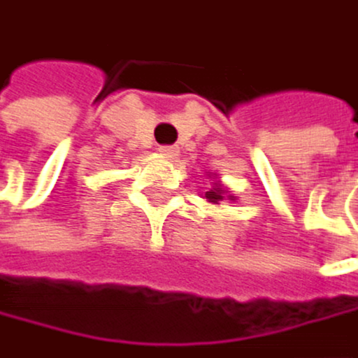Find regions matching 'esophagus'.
Wrapping results in <instances>:
<instances>
[{
	"label": "esophagus",
	"instance_id": "esophagus-1",
	"mask_svg": "<svg viewBox=\"0 0 358 358\" xmlns=\"http://www.w3.org/2000/svg\"><path fill=\"white\" fill-rule=\"evenodd\" d=\"M159 152H162L164 157H168V159H177L179 157V148H175V145H162Z\"/></svg>",
	"mask_w": 358,
	"mask_h": 358
}]
</instances>
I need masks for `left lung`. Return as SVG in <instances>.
<instances>
[{"label": "left lung", "instance_id": "obj_1", "mask_svg": "<svg viewBox=\"0 0 358 358\" xmlns=\"http://www.w3.org/2000/svg\"><path fill=\"white\" fill-rule=\"evenodd\" d=\"M210 177L215 179V175H210ZM206 199H208L210 203H221L223 199L234 201V199H237V196H232V194H230V190L223 188V183H221V181H215V183H213V188H210V190L206 192Z\"/></svg>", "mask_w": 358, "mask_h": 358}]
</instances>
